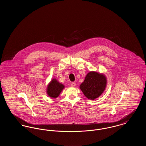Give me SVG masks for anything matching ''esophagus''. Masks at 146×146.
<instances>
[{"instance_id": "esophagus-1", "label": "esophagus", "mask_w": 146, "mask_h": 146, "mask_svg": "<svg viewBox=\"0 0 146 146\" xmlns=\"http://www.w3.org/2000/svg\"><path fill=\"white\" fill-rule=\"evenodd\" d=\"M76 84L75 82H72L71 84H70V85H71V86H72V87H73V86H76Z\"/></svg>"}]
</instances>
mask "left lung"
<instances>
[{"label":"left lung","instance_id":"left-lung-1","mask_svg":"<svg viewBox=\"0 0 146 146\" xmlns=\"http://www.w3.org/2000/svg\"><path fill=\"white\" fill-rule=\"evenodd\" d=\"M107 80L104 74L95 72H89L80 86L84 95L90 100H95L104 91Z\"/></svg>","mask_w":146,"mask_h":146}]
</instances>
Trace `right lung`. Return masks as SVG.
Segmentation results:
<instances>
[{
    "instance_id": "obj_1",
    "label": "right lung",
    "mask_w": 146,
    "mask_h": 146,
    "mask_svg": "<svg viewBox=\"0 0 146 146\" xmlns=\"http://www.w3.org/2000/svg\"><path fill=\"white\" fill-rule=\"evenodd\" d=\"M64 87L63 84L58 83L56 79H54L48 86L47 94L50 97L56 98L59 96Z\"/></svg>"
}]
</instances>
